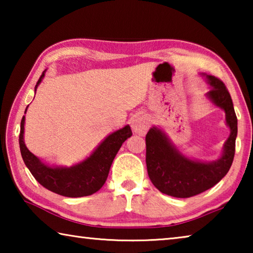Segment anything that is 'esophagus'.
Instances as JSON below:
<instances>
[{
  "label": "esophagus",
  "mask_w": 253,
  "mask_h": 253,
  "mask_svg": "<svg viewBox=\"0 0 253 253\" xmlns=\"http://www.w3.org/2000/svg\"><path fill=\"white\" fill-rule=\"evenodd\" d=\"M149 125H151V123H149V118L146 116V115H143V114L136 115L131 121L132 130H134L136 134L142 135V136L146 134V131L149 128Z\"/></svg>",
  "instance_id": "34e87169"
}]
</instances>
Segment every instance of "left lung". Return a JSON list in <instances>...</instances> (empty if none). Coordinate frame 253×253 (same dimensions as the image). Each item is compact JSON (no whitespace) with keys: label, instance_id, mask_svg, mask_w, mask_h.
<instances>
[{"label":"left lung","instance_id":"1","mask_svg":"<svg viewBox=\"0 0 253 253\" xmlns=\"http://www.w3.org/2000/svg\"><path fill=\"white\" fill-rule=\"evenodd\" d=\"M211 89L207 96L225 111L230 136L219 160L203 163L182 155L161 129L153 127L146 135V166L148 176L158 191L174 198H191L213 187L223 178L232 165L238 134V119L225 84L207 76Z\"/></svg>","mask_w":253,"mask_h":253}]
</instances>
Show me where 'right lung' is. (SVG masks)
Here are the masks:
<instances>
[{"mask_svg": "<svg viewBox=\"0 0 253 253\" xmlns=\"http://www.w3.org/2000/svg\"><path fill=\"white\" fill-rule=\"evenodd\" d=\"M44 72L45 70L42 72L40 79L38 80L36 90L44 77ZM24 119L25 117L23 116L21 121L19 136L20 151L24 164L27 165L33 177L42 186L48 188L53 193L67 196V198H81V196L91 195L99 191L108 177L111 163L119 148L122 147L123 143L132 135L130 127L127 125L106 137L104 142L95 149V152L79 164L71 168H58V166L52 168L42 163L25 146L23 140Z\"/></svg>", "mask_w": 253, "mask_h": 253, "instance_id": "1", "label": "right lung"}]
</instances>
